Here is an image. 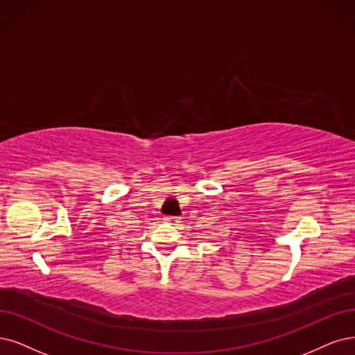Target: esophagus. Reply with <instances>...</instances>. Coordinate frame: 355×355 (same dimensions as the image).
Listing matches in <instances>:
<instances>
[{"label":"esophagus","mask_w":355,"mask_h":355,"mask_svg":"<svg viewBox=\"0 0 355 355\" xmlns=\"http://www.w3.org/2000/svg\"><path fill=\"white\" fill-rule=\"evenodd\" d=\"M165 222H166V224H171V225H180L181 218H178V216H166Z\"/></svg>","instance_id":"esophagus-1"}]
</instances>
